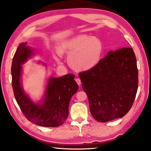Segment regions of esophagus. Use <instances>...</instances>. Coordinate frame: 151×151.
<instances>
[{
  "label": "esophagus",
  "instance_id": "esophagus-1",
  "mask_svg": "<svg viewBox=\"0 0 151 151\" xmlns=\"http://www.w3.org/2000/svg\"><path fill=\"white\" fill-rule=\"evenodd\" d=\"M75 81L76 82V83L78 84V86H81V79L80 78H76Z\"/></svg>",
  "mask_w": 151,
  "mask_h": 151
}]
</instances>
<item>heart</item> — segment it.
<instances>
[{"label":"heart","mask_w":151,"mask_h":151,"mask_svg":"<svg viewBox=\"0 0 151 151\" xmlns=\"http://www.w3.org/2000/svg\"><path fill=\"white\" fill-rule=\"evenodd\" d=\"M58 51L69 54L68 61L73 69L77 71H88L99 63L103 45L99 38L80 35L61 44Z\"/></svg>","instance_id":"obj_1"}]
</instances>
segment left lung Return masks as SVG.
<instances>
[{
	"label": "left lung",
	"instance_id": "obj_1",
	"mask_svg": "<svg viewBox=\"0 0 151 151\" xmlns=\"http://www.w3.org/2000/svg\"><path fill=\"white\" fill-rule=\"evenodd\" d=\"M78 76L90 113L97 122H106L128 113L138 88L137 60L132 48L111 50L96 67Z\"/></svg>",
	"mask_w": 151,
	"mask_h": 151
}]
</instances>
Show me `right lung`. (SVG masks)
I'll return each mask as SVG.
<instances>
[{"label": "right lung", "mask_w": 151, "mask_h": 151, "mask_svg": "<svg viewBox=\"0 0 151 151\" xmlns=\"http://www.w3.org/2000/svg\"><path fill=\"white\" fill-rule=\"evenodd\" d=\"M33 54L27 42H22L14 55L11 71L15 98L27 119L32 123L43 127L60 126L69 116L70 98L78 89L74 80L75 76L68 74L61 77H50L42 99L38 103L34 102L25 92L21 79L22 65Z\"/></svg>", "instance_id": "1"}]
</instances>
